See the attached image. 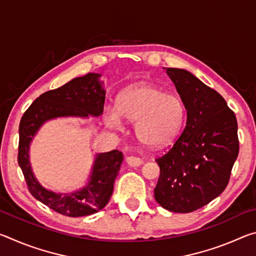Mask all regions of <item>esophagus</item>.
<instances>
[{
	"label": "esophagus",
	"instance_id": "obj_1",
	"mask_svg": "<svg viewBox=\"0 0 256 256\" xmlns=\"http://www.w3.org/2000/svg\"><path fill=\"white\" fill-rule=\"evenodd\" d=\"M126 164L131 167H138V166H140V164H144V160L136 157V156H130V157L126 158Z\"/></svg>",
	"mask_w": 256,
	"mask_h": 256
}]
</instances>
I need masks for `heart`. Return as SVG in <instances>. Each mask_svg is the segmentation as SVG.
<instances>
[{"instance_id":"1","label":"heart","mask_w":256,"mask_h":256,"mask_svg":"<svg viewBox=\"0 0 256 256\" xmlns=\"http://www.w3.org/2000/svg\"><path fill=\"white\" fill-rule=\"evenodd\" d=\"M185 108L175 94L150 84H138L120 94L116 110L107 108L106 122L118 128L120 118L136 122V132L142 144L160 148L174 140L182 128Z\"/></svg>"}]
</instances>
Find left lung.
<instances>
[{"instance_id":"1","label":"left lung","mask_w":256,"mask_h":256,"mask_svg":"<svg viewBox=\"0 0 256 256\" xmlns=\"http://www.w3.org/2000/svg\"><path fill=\"white\" fill-rule=\"evenodd\" d=\"M188 110L186 125L164 154L154 198L168 211L188 214L227 188L240 151L237 120L222 94L188 71L167 68Z\"/></svg>"}]
</instances>
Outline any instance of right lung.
<instances>
[{
  "label": "right lung",
  "instance_id": "1",
  "mask_svg": "<svg viewBox=\"0 0 256 256\" xmlns=\"http://www.w3.org/2000/svg\"><path fill=\"white\" fill-rule=\"evenodd\" d=\"M100 74L89 73L76 78L58 89L40 94L24 112L19 125L18 162L32 196L52 210L68 216L96 214L110 201L123 154L118 150L97 156L86 188L70 196L45 190L38 183L29 164V144L40 125L60 116H99L104 112L105 90L98 82Z\"/></svg>",
  "mask_w": 256,
  "mask_h": 256
}]
</instances>
